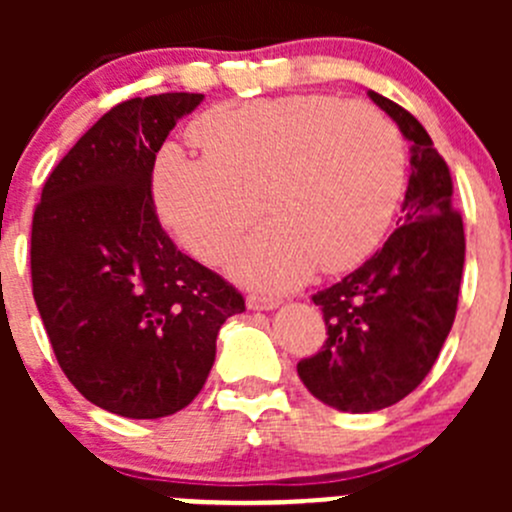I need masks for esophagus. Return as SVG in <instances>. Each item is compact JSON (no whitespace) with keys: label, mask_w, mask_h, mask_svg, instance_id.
Returning a JSON list of instances; mask_svg holds the SVG:
<instances>
[{"label":"esophagus","mask_w":512,"mask_h":512,"mask_svg":"<svg viewBox=\"0 0 512 512\" xmlns=\"http://www.w3.org/2000/svg\"><path fill=\"white\" fill-rule=\"evenodd\" d=\"M280 307V299L267 297V294H250L247 297V309H257V312H270V309Z\"/></svg>","instance_id":"obj_1"}]
</instances>
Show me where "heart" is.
<instances>
[{
    "label": "heart",
    "mask_w": 512,
    "mask_h": 512,
    "mask_svg": "<svg viewBox=\"0 0 512 512\" xmlns=\"http://www.w3.org/2000/svg\"><path fill=\"white\" fill-rule=\"evenodd\" d=\"M205 153L168 146L156 198L180 245L208 265L230 255L245 285L289 289L319 265L342 272L376 250L406 183L399 128L369 103L285 96L227 103L195 123Z\"/></svg>",
    "instance_id": "1"
}]
</instances>
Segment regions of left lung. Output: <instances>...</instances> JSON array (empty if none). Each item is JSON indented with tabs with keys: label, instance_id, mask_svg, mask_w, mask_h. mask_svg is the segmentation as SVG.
I'll list each match as a JSON object with an SVG mask.
<instances>
[{
	"label": "left lung",
	"instance_id": "left-lung-1",
	"mask_svg": "<svg viewBox=\"0 0 512 512\" xmlns=\"http://www.w3.org/2000/svg\"><path fill=\"white\" fill-rule=\"evenodd\" d=\"M369 98L411 143L399 227L359 270L314 294L329 337L297 364L309 394L349 414L386 409L426 379L456 319L466 262L446 160L406 108L376 91Z\"/></svg>",
	"mask_w": 512,
	"mask_h": 512
}]
</instances>
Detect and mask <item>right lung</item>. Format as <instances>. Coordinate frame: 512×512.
I'll return each instance as SVG.
<instances>
[{
	"mask_svg": "<svg viewBox=\"0 0 512 512\" xmlns=\"http://www.w3.org/2000/svg\"><path fill=\"white\" fill-rule=\"evenodd\" d=\"M203 94L131 98L51 170L32 223V287L71 384L101 409L160 418L185 409L215 339L245 299L183 255L151 195L156 153Z\"/></svg>",
	"mask_w": 512,
	"mask_h": 512,
	"instance_id": "1",
	"label": "right lung"
}]
</instances>
